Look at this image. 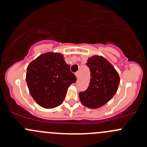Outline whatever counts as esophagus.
Here are the masks:
<instances>
[{
	"label": "esophagus",
	"instance_id": "obj_1",
	"mask_svg": "<svg viewBox=\"0 0 147 147\" xmlns=\"http://www.w3.org/2000/svg\"><path fill=\"white\" fill-rule=\"evenodd\" d=\"M75 76L77 77V78H79V76H80V72H77L76 73H75Z\"/></svg>",
	"mask_w": 147,
	"mask_h": 147
}]
</instances>
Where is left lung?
Listing matches in <instances>:
<instances>
[{"label":"left lung","instance_id":"8db88e82","mask_svg":"<svg viewBox=\"0 0 147 147\" xmlns=\"http://www.w3.org/2000/svg\"><path fill=\"white\" fill-rule=\"evenodd\" d=\"M86 65L91 72L89 85L79 94L81 103L89 109H98L108 103L118 90L120 77L112 64L103 56L89 58Z\"/></svg>","mask_w":147,"mask_h":147}]
</instances>
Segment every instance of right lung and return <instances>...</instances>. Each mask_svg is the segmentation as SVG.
<instances>
[{
  "label": "right lung",
  "instance_id": "right-lung-1",
  "mask_svg": "<svg viewBox=\"0 0 147 147\" xmlns=\"http://www.w3.org/2000/svg\"><path fill=\"white\" fill-rule=\"evenodd\" d=\"M69 65L59 53H43L31 62L26 81L32 98L44 109H53L63 102L67 89L77 79Z\"/></svg>",
  "mask_w": 147,
  "mask_h": 147
}]
</instances>
